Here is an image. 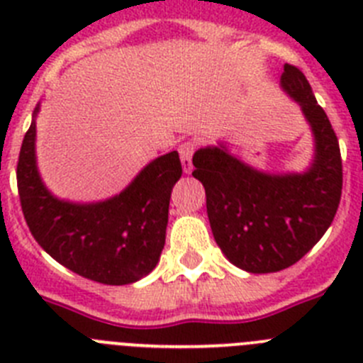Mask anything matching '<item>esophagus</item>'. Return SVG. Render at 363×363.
Wrapping results in <instances>:
<instances>
[{"mask_svg": "<svg viewBox=\"0 0 363 363\" xmlns=\"http://www.w3.org/2000/svg\"><path fill=\"white\" fill-rule=\"evenodd\" d=\"M196 149V143L194 142H185L179 145V158H182V167H184L185 174H191L192 172V154Z\"/></svg>", "mask_w": 363, "mask_h": 363, "instance_id": "obj_1", "label": "esophagus"}]
</instances>
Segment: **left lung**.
Returning <instances> with one entry per match:
<instances>
[{
  "label": "left lung",
  "mask_w": 363,
  "mask_h": 363,
  "mask_svg": "<svg viewBox=\"0 0 363 363\" xmlns=\"http://www.w3.org/2000/svg\"><path fill=\"white\" fill-rule=\"evenodd\" d=\"M281 91L300 105L314 138L303 172H265L223 143L196 150L192 176L207 194V216L230 264L255 274L291 267L320 242L342 196L338 138L300 69L284 67Z\"/></svg>",
  "instance_id": "obj_1"
}]
</instances>
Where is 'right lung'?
<instances>
[{"instance_id": "add662e5", "label": "right lung", "mask_w": 363, "mask_h": 363, "mask_svg": "<svg viewBox=\"0 0 363 363\" xmlns=\"http://www.w3.org/2000/svg\"><path fill=\"white\" fill-rule=\"evenodd\" d=\"M18 160L19 201L27 225L47 255L72 272L107 285L147 277L165 245L169 201L182 176L176 150L147 163L120 194L104 201L60 200L45 187L36 162V116Z\"/></svg>"}]
</instances>
